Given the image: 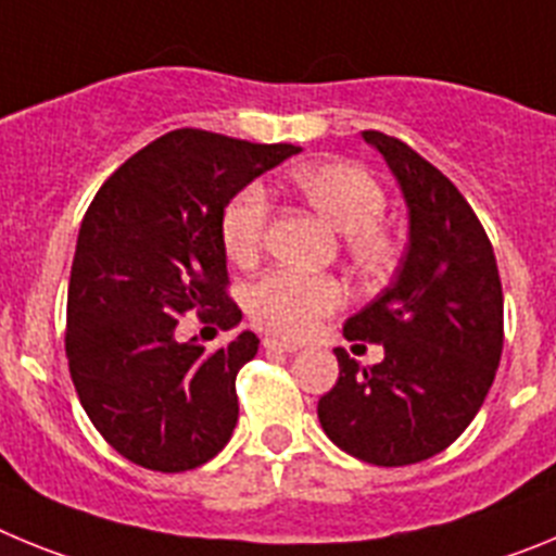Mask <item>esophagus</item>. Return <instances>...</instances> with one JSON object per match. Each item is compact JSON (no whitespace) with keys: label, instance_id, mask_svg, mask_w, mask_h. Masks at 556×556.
Masks as SVG:
<instances>
[{"label":"esophagus","instance_id":"esophagus-1","mask_svg":"<svg viewBox=\"0 0 556 556\" xmlns=\"http://www.w3.org/2000/svg\"><path fill=\"white\" fill-rule=\"evenodd\" d=\"M264 342V348H267V351H283V353H294L298 351V342H289V339H278V337H264L262 339Z\"/></svg>","mask_w":556,"mask_h":556}]
</instances>
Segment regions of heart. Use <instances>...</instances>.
<instances>
[{"label": "heart", "instance_id": "1", "mask_svg": "<svg viewBox=\"0 0 556 556\" xmlns=\"http://www.w3.org/2000/svg\"><path fill=\"white\" fill-rule=\"evenodd\" d=\"M292 186L328 225L345 233L351 262L365 273H384L392 264V239L381 228L387 198L370 172L342 161L308 164L292 175ZM267 198L258 186H244L225 203L219 219L223 248L233 264L255 262L267 230ZM342 287L331 275L275 269L248 292V314L255 326L283 337H303L342 306Z\"/></svg>", "mask_w": 556, "mask_h": 556}]
</instances>
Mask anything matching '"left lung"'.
Masks as SVG:
<instances>
[{
  "instance_id": "1",
  "label": "left lung",
  "mask_w": 556,
  "mask_h": 556,
  "mask_svg": "<svg viewBox=\"0 0 556 556\" xmlns=\"http://www.w3.org/2000/svg\"><path fill=\"white\" fill-rule=\"evenodd\" d=\"M409 217L395 281L345 320V339L384 348L362 367L333 348L339 378L317 417L337 448L370 465H415L448 448L481 409L504 348V294L493 244L468 200L404 141L378 130Z\"/></svg>"
}]
</instances>
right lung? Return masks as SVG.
Listing matches in <instances>:
<instances>
[{
    "label": "right lung",
    "mask_w": 556,
    "mask_h": 556,
    "mask_svg": "<svg viewBox=\"0 0 556 556\" xmlns=\"http://www.w3.org/2000/svg\"><path fill=\"white\" fill-rule=\"evenodd\" d=\"M298 152L180 127L127 159L88 205L68 278V372L97 431L141 468H200L233 434L236 372L258 337L242 331L205 353L175 328L186 312L239 326L225 294L223 208Z\"/></svg>",
    "instance_id": "1"
}]
</instances>
